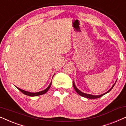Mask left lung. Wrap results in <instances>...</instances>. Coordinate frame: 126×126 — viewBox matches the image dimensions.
I'll list each match as a JSON object with an SVG mask.
<instances>
[{"instance_id":"1","label":"left lung","mask_w":126,"mask_h":126,"mask_svg":"<svg viewBox=\"0 0 126 126\" xmlns=\"http://www.w3.org/2000/svg\"><path fill=\"white\" fill-rule=\"evenodd\" d=\"M116 80L115 83H114V84L112 85V88L110 89V90H108L107 92H105V93L102 94H100V95H92V94H87V93H83V92H81L80 90H79L78 89V88H77L76 86H75V82L74 81H73V86H74V89L75 90V91L77 92V93L78 94H79L80 95H81V96L82 97H86V98H92V99H94V98H100V97H101L103 96V95H104V94H105L108 93V92H110V90H111V89L112 88H113V86H115V83L116 82Z\"/></svg>"}]
</instances>
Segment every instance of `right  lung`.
<instances>
[{"label":"right lung","instance_id":"obj_1","mask_svg":"<svg viewBox=\"0 0 126 126\" xmlns=\"http://www.w3.org/2000/svg\"><path fill=\"white\" fill-rule=\"evenodd\" d=\"M51 84H52V81L51 82V83H50V84L49 85V86H48L47 88L46 89H44V90H42V91H40V92H36V93H32V92H28V91H25V90L21 89L18 88V87H16V88H17L18 90H20V91H21L22 93L26 95H29V96L34 97V96H38V95L44 94H45L46 93H47V92H48V90L49 89L50 87H51Z\"/></svg>","mask_w":126,"mask_h":126}]
</instances>
